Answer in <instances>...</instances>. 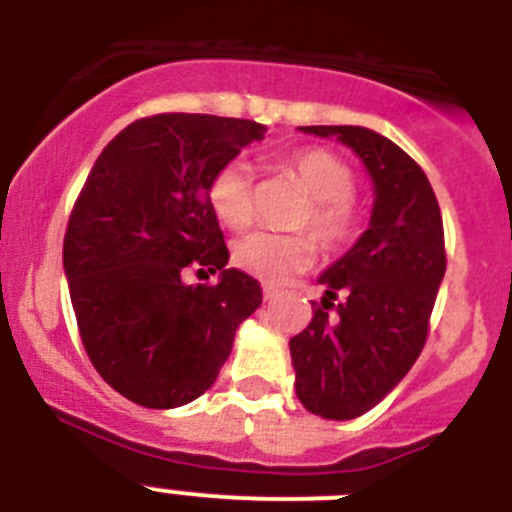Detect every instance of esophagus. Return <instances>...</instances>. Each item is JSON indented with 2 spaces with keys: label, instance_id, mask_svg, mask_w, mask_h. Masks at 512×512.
Returning a JSON list of instances; mask_svg holds the SVG:
<instances>
[{
  "label": "esophagus",
  "instance_id": "obj_1",
  "mask_svg": "<svg viewBox=\"0 0 512 512\" xmlns=\"http://www.w3.org/2000/svg\"><path fill=\"white\" fill-rule=\"evenodd\" d=\"M279 292L282 289L274 287V284H264V300H274V297H279Z\"/></svg>",
  "mask_w": 512,
  "mask_h": 512
}]
</instances>
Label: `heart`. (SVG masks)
I'll return each mask as SVG.
<instances>
[{
  "label": "heart",
  "instance_id": "obj_1",
  "mask_svg": "<svg viewBox=\"0 0 512 512\" xmlns=\"http://www.w3.org/2000/svg\"><path fill=\"white\" fill-rule=\"evenodd\" d=\"M279 169L292 176L310 197L295 217L297 228L309 233H271L256 230L233 246V264L261 282L279 284L305 271L315 259V241L325 251L348 248L361 233V205L356 200V176L336 153L318 146L295 148L279 158ZM210 205L217 220L230 230L251 225L256 212L253 169L233 158L212 174Z\"/></svg>",
  "mask_w": 512,
  "mask_h": 512
}]
</instances>
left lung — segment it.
I'll return each instance as SVG.
<instances>
[{"label": "left lung", "mask_w": 512, "mask_h": 512, "mask_svg": "<svg viewBox=\"0 0 512 512\" xmlns=\"http://www.w3.org/2000/svg\"><path fill=\"white\" fill-rule=\"evenodd\" d=\"M354 148L374 179L372 223L320 277L310 325L289 341L295 390L310 413L351 420L397 387L420 356L446 271L436 194L390 138L356 125H312Z\"/></svg>", "instance_id": "8db88e82"}]
</instances>
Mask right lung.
Wrapping results in <instances>:
<instances>
[{"mask_svg": "<svg viewBox=\"0 0 512 512\" xmlns=\"http://www.w3.org/2000/svg\"><path fill=\"white\" fill-rule=\"evenodd\" d=\"M264 130L241 117H140L104 146L76 197L63 269L81 343L99 377L143 408L210 390L261 305V284L225 269L210 182ZM189 270H220L221 282L187 285Z\"/></svg>", "mask_w": 512, "mask_h": 512, "instance_id": "add662e5", "label": "right lung"}]
</instances>
